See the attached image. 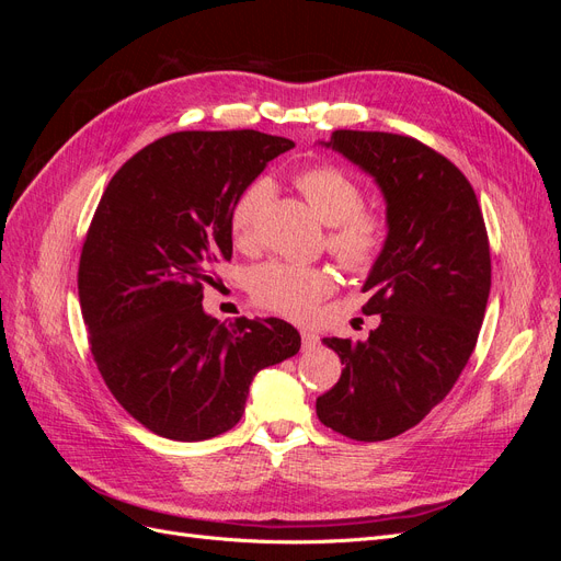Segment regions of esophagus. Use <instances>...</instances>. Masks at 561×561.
Wrapping results in <instances>:
<instances>
[{
	"instance_id": "1",
	"label": "esophagus",
	"mask_w": 561,
	"mask_h": 561,
	"mask_svg": "<svg viewBox=\"0 0 561 561\" xmlns=\"http://www.w3.org/2000/svg\"><path fill=\"white\" fill-rule=\"evenodd\" d=\"M320 342V336L313 330H301V344L304 348H316Z\"/></svg>"
}]
</instances>
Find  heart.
<instances>
[{
	"label": "heart",
	"instance_id": "heart-1",
	"mask_svg": "<svg viewBox=\"0 0 561 561\" xmlns=\"http://www.w3.org/2000/svg\"><path fill=\"white\" fill-rule=\"evenodd\" d=\"M299 192L307 196L322 222L330 225L328 250L348 271H367L379 260L388 239L386 215L375 208H363V190L358 180L344 168L332 163L311 165L297 175ZM271 194L266 180H252L236 196L229 231L236 248L250 250L257 243V219ZM334 287V278L325 266L266 262L252 271L250 290L264 309L295 320H307L318 304Z\"/></svg>",
	"mask_w": 561,
	"mask_h": 561
}]
</instances>
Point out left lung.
Here are the masks:
<instances>
[{"instance_id": "left-lung-1", "label": "left lung", "mask_w": 561, "mask_h": 561, "mask_svg": "<svg viewBox=\"0 0 561 561\" xmlns=\"http://www.w3.org/2000/svg\"><path fill=\"white\" fill-rule=\"evenodd\" d=\"M320 145L375 178L388 239L363 285V313H379V328L367 342L322 339L344 369L316 414L351 439L379 443L443 402L478 344L491 287L486 227L466 175L414 138L334 130Z\"/></svg>"}]
</instances>
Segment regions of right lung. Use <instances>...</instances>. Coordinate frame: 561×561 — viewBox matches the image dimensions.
I'll return each instance as SVG.
<instances>
[{
    "mask_svg": "<svg viewBox=\"0 0 561 561\" xmlns=\"http://www.w3.org/2000/svg\"><path fill=\"white\" fill-rule=\"evenodd\" d=\"M295 142L260 130H182L147 145L110 180L79 262L93 360L145 428L201 443L243 416L260 369L301 346L280 318L236 325L203 311V285L231 260L236 196Z\"/></svg>",
    "mask_w": 561,
    "mask_h": 561,
    "instance_id": "right-lung-1",
    "label": "right lung"
}]
</instances>
